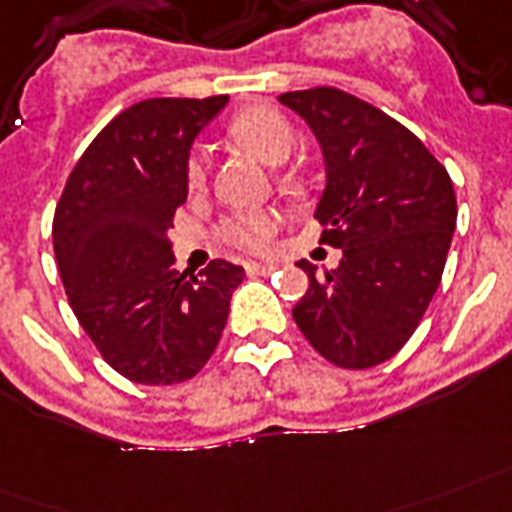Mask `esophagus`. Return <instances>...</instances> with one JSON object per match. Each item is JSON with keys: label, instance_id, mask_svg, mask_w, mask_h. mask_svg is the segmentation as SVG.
Segmentation results:
<instances>
[{"label": "esophagus", "instance_id": "34e87169", "mask_svg": "<svg viewBox=\"0 0 512 512\" xmlns=\"http://www.w3.org/2000/svg\"><path fill=\"white\" fill-rule=\"evenodd\" d=\"M245 272H248V275H272V272H275V264H259V261H248V264H245Z\"/></svg>", "mask_w": 512, "mask_h": 512}]
</instances>
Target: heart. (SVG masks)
I'll list each match as a JSON object with an SVG mask.
<instances>
[{"label": "heart", "instance_id": "heart-1", "mask_svg": "<svg viewBox=\"0 0 512 512\" xmlns=\"http://www.w3.org/2000/svg\"><path fill=\"white\" fill-rule=\"evenodd\" d=\"M229 133L237 144H243L248 152H253L267 165H283L291 157L296 146V130L291 120L283 112H277L272 106H251L232 120ZM208 178V160L202 152H192L184 165V181L189 192H200ZM280 186L285 192L301 194L304 184L296 176H283ZM277 232V213L275 211H243L229 216L219 224V240L245 251H261L267 248L272 235Z\"/></svg>", "mask_w": 512, "mask_h": 512}]
</instances>
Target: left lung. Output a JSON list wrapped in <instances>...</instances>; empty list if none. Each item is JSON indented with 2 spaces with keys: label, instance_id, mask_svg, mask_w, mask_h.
<instances>
[{
  "label": "left lung",
  "instance_id": "1",
  "mask_svg": "<svg viewBox=\"0 0 512 512\" xmlns=\"http://www.w3.org/2000/svg\"><path fill=\"white\" fill-rule=\"evenodd\" d=\"M307 122L326 162L315 219L342 261L293 307L307 342L339 368L390 360L417 331L441 283L457 197L441 162L400 122L336 87L277 95Z\"/></svg>",
  "mask_w": 512,
  "mask_h": 512
}]
</instances>
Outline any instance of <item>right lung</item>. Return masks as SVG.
<instances>
[{"mask_svg": "<svg viewBox=\"0 0 512 512\" xmlns=\"http://www.w3.org/2000/svg\"><path fill=\"white\" fill-rule=\"evenodd\" d=\"M213 98H149L117 114L71 170L55 205L53 248L79 326L130 382L192 379L216 350L243 267L213 259L173 269L168 229L186 202L184 165Z\"/></svg>", "mask_w": 512, "mask_h": 512, "instance_id": "add662e5", "label": "right lung"}]
</instances>
